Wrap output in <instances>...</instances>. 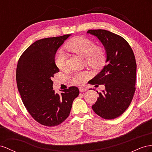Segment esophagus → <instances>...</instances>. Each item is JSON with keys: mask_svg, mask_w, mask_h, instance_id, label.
<instances>
[{"mask_svg": "<svg viewBox=\"0 0 152 152\" xmlns=\"http://www.w3.org/2000/svg\"><path fill=\"white\" fill-rule=\"evenodd\" d=\"M79 90L81 92H85V91L87 90V89H86V88H84V87H79Z\"/></svg>", "mask_w": 152, "mask_h": 152, "instance_id": "obj_1", "label": "esophagus"}]
</instances>
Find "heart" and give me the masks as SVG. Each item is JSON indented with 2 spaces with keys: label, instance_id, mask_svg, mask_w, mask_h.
Segmentation results:
<instances>
[{
  "label": "heart",
  "instance_id": "1",
  "mask_svg": "<svg viewBox=\"0 0 152 152\" xmlns=\"http://www.w3.org/2000/svg\"><path fill=\"white\" fill-rule=\"evenodd\" d=\"M66 49L72 53L85 58L86 65L92 69H99L105 64L106 53L104 48L95 45L88 38L78 36L73 38L66 45ZM55 64L58 69H64L66 65V57L63 51H58L55 56ZM88 74L85 72L74 73L71 80L77 85L83 84L88 78Z\"/></svg>",
  "mask_w": 152,
  "mask_h": 152
}]
</instances>
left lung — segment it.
<instances>
[{
    "instance_id": "1",
    "label": "left lung",
    "mask_w": 152,
    "mask_h": 152,
    "mask_svg": "<svg viewBox=\"0 0 152 152\" xmlns=\"http://www.w3.org/2000/svg\"><path fill=\"white\" fill-rule=\"evenodd\" d=\"M104 46L106 65L90 80L91 84L104 85L92 107L101 118L112 120L122 115L131 104L136 90V62L134 52L124 38L106 30H89ZM99 86V85H97Z\"/></svg>"
}]
</instances>
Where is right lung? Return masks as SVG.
<instances>
[{
  "label": "right lung",
  "mask_w": 152,
  "mask_h": 152,
  "mask_svg": "<svg viewBox=\"0 0 152 152\" xmlns=\"http://www.w3.org/2000/svg\"><path fill=\"white\" fill-rule=\"evenodd\" d=\"M70 36L36 41L21 54L17 64L16 83L23 104L36 122L47 127L57 126L67 118L80 93L76 86H70L60 94L53 88L52 78L59 72L55 53Z\"/></svg>",
  "instance_id": "obj_1"
}]
</instances>
